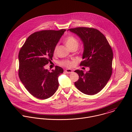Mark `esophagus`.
Returning <instances> with one entry per match:
<instances>
[{"mask_svg": "<svg viewBox=\"0 0 132 132\" xmlns=\"http://www.w3.org/2000/svg\"><path fill=\"white\" fill-rule=\"evenodd\" d=\"M65 71L66 73H71L73 72V71L71 70V69H67L65 70Z\"/></svg>", "mask_w": 132, "mask_h": 132, "instance_id": "esophagus-1", "label": "esophagus"}]
</instances>
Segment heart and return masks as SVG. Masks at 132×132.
<instances>
[{"label": "heart", "mask_w": 132, "mask_h": 132, "mask_svg": "<svg viewBox=\"0 0 132 132\" xmlns=\"http://www.w3.org/2000/svg\"><path fill=\"white\" fill-rule=\"evenodd\" d=\"M64 42L66 45V46L70 50L74 47L77 48L79 44L78 40L76 38V37L72 35H69L66 37V38L64 40ZM57 47H58L57 45L55 46L53 51V53L54 54H55L56 52H57ZM61 64L63 66L67 67H70L73 66V62L69 61H64L61 62Z\"/></svg>", "instance_id": "obj_1"}]
</instances>
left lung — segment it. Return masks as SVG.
Segmentation results:
<instances>
[{
	"label": "left lung",
	"instance_id": "left-lung-1",
	"mask_svg": "<svg viewBox=\"0 0 132 132\" xmlns=\"http://www.w3.org/2000/svg\"><path fill=\"white\" fill-rule=\"evenodd\" d=\"M68 30L77 35L84 44V61L80 65L90 68L86 73L81 70L75 71L79 75L75 85L83 93L95 95L105 86L111 76L112 48L105 36L97 29L78 27Z\"/></svg>",
	"mask_w": 132,
	"mask_h": 132
}]
</instances>
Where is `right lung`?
<instances>
[{
    "instance_id": "1",
    "label": "right lung",
    "mask_w": 132,
    "mask_h": 132,
    "mask_svg": "<svg viewBox=\"0 0 132 132\" xmlns=\"http://www.w3.org/2000/svg\"><path fill=\"white\" fill-rule=\"evenodd\" d=\"M66 31L43 30L31 34L19 53V77L29 92L44 100L52 97L59 86L58 78L64 71L60 66L45 69L52 60L53 51Z\"/></svg>"
}]
</instances>
